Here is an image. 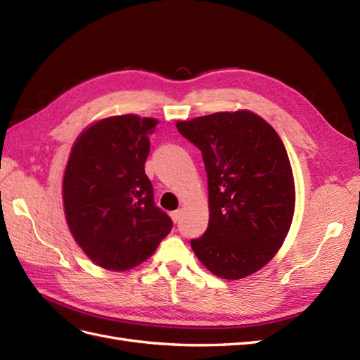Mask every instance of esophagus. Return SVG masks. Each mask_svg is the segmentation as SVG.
I'll return each instance as SVG.
<instances>
[{"label": "esophagus", "instance_id": "esophagus-1", "mask_svg": "<svg viewBox=\"0 0 360 360\" xmlns=\"http://www.w3.org/2000/svg\"><path fill=\"white\" fill-rule=\"evenodd\" d=\"M181 210H174L172 213H171V217H172V221L174 222H179L180 219H181Z\"/></svg>", "mask_w": 360, "mask_h": 360}]
</instances>
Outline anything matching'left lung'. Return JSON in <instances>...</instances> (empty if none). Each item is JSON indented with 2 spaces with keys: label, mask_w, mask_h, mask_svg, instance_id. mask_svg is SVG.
Returning <instances> with one entry per match:
<instances>
[{
  "label": "left lung",
  "mask_w": 360,
  "mask_h": 360,
  "mask_svg": "<svg viewBox=\"0 0 360 360\" xmlns=\"http://www.w3.org/2000/svg\"><path fill=\"white\" fill-rule=\"evenodd\" d=\"M201 150L209 184V226L191 240L213 275L242 279L275 257L292 221L296 192L287 150L250 111L216 112L176 123Z\"/></svg>",
  "instance_id": "obj_1"
}]
</instances>
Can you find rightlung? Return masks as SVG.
Instances as JSON below:
<instances>
[{
	"label": "right lung",
	"mask_w": 360,
	"mask_h": 360,
	"mask_svg": "<svg viewBox=\"0 0 360 360\" xmlns=\"http://www.w3.org/2000/svg\"><path fill=\"white\" fill-rule=\"evenodd\" d=\"M158 120L134 114L101 120L76 139L63 179L73 238L97 266L123 271L155 252L172 228L155 205L144 165Z\"/></svg>",
	"instance_id": "1"
}]
</instances>
